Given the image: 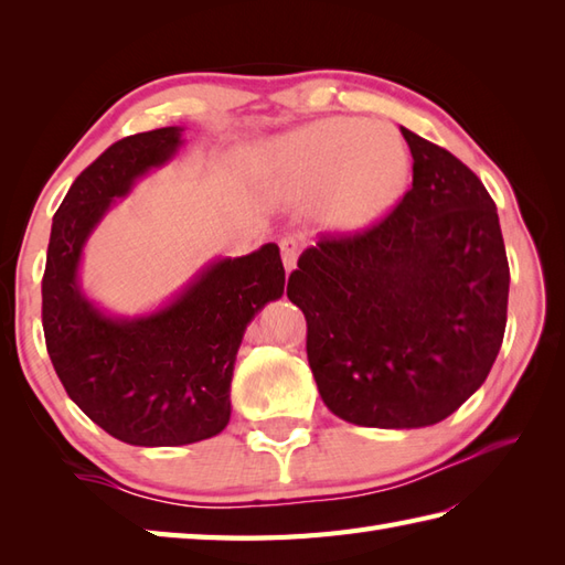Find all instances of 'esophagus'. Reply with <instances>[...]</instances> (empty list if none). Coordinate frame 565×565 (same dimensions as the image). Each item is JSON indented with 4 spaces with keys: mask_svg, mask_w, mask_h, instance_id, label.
I'll return each mask as SVG.
<instances>
[{
    "mask_svg": "<svg viewBox=\"0 0 565 565\" xmlns=\"http://www.w3.org/2000/svg\"><path fill=\"white\" fill-rule=\"evenodd\" d=\"M281 259H284V269L286 274H291L296 269V262H298V255H301V243H298L296 237H284L281 243Z\"/></svg>",
    "mask_w": 565,
    "mask_h": 565,
    "instance_id": "esophagus-1",
    "label": "esophagus"
}]
</instances>
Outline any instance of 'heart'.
Wrapping results in <instances>:
<instances>
[{
  "label": "heart",
  "instance_id": "1",
  "mask_svg": "<svg viewBox=\"0 0 565 565\" xmlns=\"http://www.w3.org/2000/svg\"><path fill=\"white\" fill-rule=\"evenodd\" d=\"M413 160L388 124L328 118L276 138L262 160V189L271 203L294 206L316 196V215L332 233H356L393 211Z\"/></svg>",
  "mask_w": 565,
  "mask_h": 565
}]
</instances>
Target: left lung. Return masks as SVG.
Returning a JSON list of instances; mask_svg holds the SVG:
<instances>
[{
	"instance_id": "1",
	"label": "left lung",
	"mask_w": 565,
	"mask_h": 565,
	"mask_svg": "<svg viewBox=\"0 0 565 565\" xmlns=\"http://www.w3.org/2000/svg\"><path fill=\"white\" fill-rule=\"evenodd\" d=\"M401 130L413 189L398 209L362 235L322 237L286 286L308 320L322 403L381 429L437 425L483 386L510 291L498 209L481 179Z\"/></svg>"
}]
</instances>
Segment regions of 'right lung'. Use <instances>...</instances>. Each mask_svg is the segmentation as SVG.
Segmentation results:
<instances>
[{
	"instance_id": "obj_1",
	"label": "right lung",
	"mask_w": 565,
	"mask_h": 565,
	"mask_svg": "<svg viewBox=\"0 0 565 565\" xmlns=\"http://www.w3.org/2000/svg\"><path fill=\"white\" fill-rule=\"evenodd\" d=\"M184 128L114 142L60 203L43 274V332L55 374L79 411L134 447H182L231 423V381L245 330L284 294L279 247L203 264L172 298L121 316L84 291L89 237L142 177L170 164Z\"/></svg>"
}]
</instances>
